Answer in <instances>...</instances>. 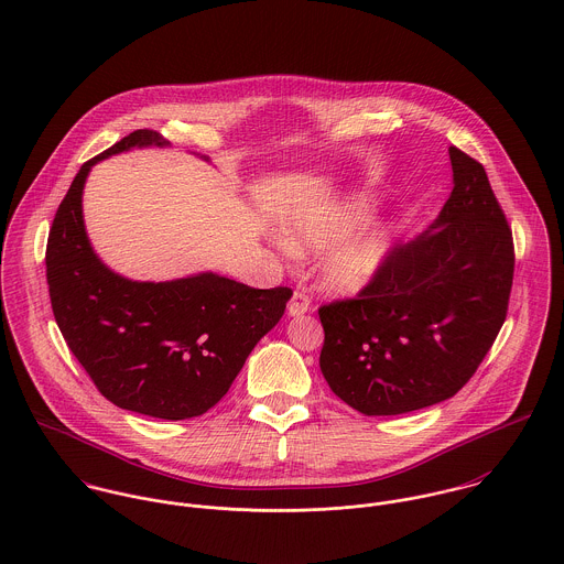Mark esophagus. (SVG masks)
Masks as SVG:
<instances>
[{
  "label": "esophagus",
  "mask_w": 564,
  "mask_h": 564,
  "mask_svg": "<svg viewBox=\"0 0 564 564\" xmlns=\"http://www.w3.org/2000/svg\"><path fill=\"white\" fill-rule=\"evenodd\" d=\"M308 311H311V297L304 291H295L291 302H289V315L297 317V315H304Z\"/></svg>",
  "instance_id": "34e87169"
}]
</instances>
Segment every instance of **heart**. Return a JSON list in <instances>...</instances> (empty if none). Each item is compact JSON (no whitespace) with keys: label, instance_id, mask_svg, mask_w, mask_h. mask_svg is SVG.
<instances>
[{"label":"heart","instance_id":"b5f03b06","mask_svg":"<svg viewBox=\"0 0 564 564\" xmlns=\"http://www.w3.org/2000/svg\"><path fill=\"white\" fill-rule=\"evenodd\" d=\"M373 199L360 193L300 215L289 224V235L300 249H325L319 260V280L329 293L356 295L365 291L393 256L395 232L391 226L378 224L348 237L373 215Z\"/></svg>","mask_w":564,"mask_h":564}]
</instances>
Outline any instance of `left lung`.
I'll return each mask as SVG.
<instances>
[{
    "mask_svg": "<svg viewBox=\"0 0 564 564\" xmlns=\"http://www.w3.org/2000/svg\"><path fill=\"white\" fill-rule=\"evenodd\" d=\"M454 188L434 224L395 245L354 300L319 308L323 378L367 416L454 398L506 322L514 245L482 164L449 148Z\"/></svg>",
    "mask_w": 564,
    "mask_h": 564,
    "instance_id": "left-lung-1",
    "label": "left lung"
}]
</instances>
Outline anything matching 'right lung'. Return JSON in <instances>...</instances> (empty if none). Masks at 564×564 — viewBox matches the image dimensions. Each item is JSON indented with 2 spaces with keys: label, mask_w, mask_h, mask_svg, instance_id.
Returning a JSON list of instances; mask_svg holds the SVG:
<instances>
[{
  "label": "right lung",
  "mask_w": 564,
  "mask_h": 564,
  "mask_svg": "<svg viewBox=\"0 0 564 564\" xmlns=\"http://www.w3.org/2000/svg\"><path fill=\"white\" fill-rule=\"evenodd\" d=\"M150 145L169 141L137 130L82 164L56 210L45 264L56 323L97 391L123 410L180 421L228 393L293 291L251 289L217 273L132 282L95 256L82 219L86 175L97 161Z\"/></svg>",
  "instance_id": "right-lung-1"
}]
</instances>
